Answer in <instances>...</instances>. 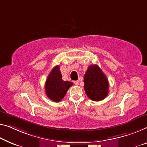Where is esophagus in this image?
I'll use <instances>...</instances> for the list:
<instances>
[{"instance_id": "esophagus-1", "label": "esophagus", "mask_w": 147, "mask_h": 147, "mask_svg": "<svg viewBox=\"0 0 147 147\" xmlns=\"http://www.w3.org/2000/svg\"><path fill=\"white\" fill-rule=\"evenodd\" d=\"M74 83L76 85H79V81H74Z\"/></svg>"}]
</instances>
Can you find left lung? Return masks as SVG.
Returning <instances> with one entry per match:
<instances>
[{"label":"left lung","instance_id":"obj_1","mask_svg":"<svg viewBox=\"0 0 147 147\" xmlns=\"http://www.w3.org/2000/svg\"><path fill=\"white\" fill-rule=\"evenodd\" d=\"M84 89L87 96L94 101L102 100L109 92L107 76L97 65H91L84 75Z\"/></svg>","mask_w":147,"mask_h":147}]
</instances>
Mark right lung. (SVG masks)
Here are the masks:
<instances>
[{
    "label": "right lung",
    "instance_id": "add662e5",
    "mask_svg": "<svg viewBox=\"0 0 147 147\" xmlns=\"http://www.w3.org/2000/svg\"><path fill=\"white\" fill-rule=\"evenodd\" d=\"M73 85L68 81L62 80L60 67L56 66L52 69L45 83V92L47 96L53 101L60 102L66 95L67 90Z\"/></svg>",
    "mask_w": 147,
    "mask_h": 147
}]
</instances>
